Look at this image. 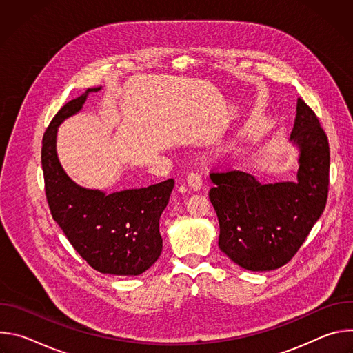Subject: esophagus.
<instances>
[{"mask_svg":"<svg viewBox=\"0 0 353 353\" xmlns=\"http://www.w3.org/2000/svg\"><path fill=\"white\" fill-rule=\"evenodd\" d=\"M187 185L192 190V191H198L203 185V180H201V176L196 173H190L187 176Z\"/></svg>","mask_w":353,"mask_h":353,"instance_id":"esophagus-1","label":"esophagus"}]
</instances>
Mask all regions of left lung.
<instances>
[{"mask_svg": "<svg viewBox=\"0 0 353 353\" xmlns=\"http://www.w3.org/2000/svg\"><path fill=\"white\" fill-rule=\"evenodd\" d=\"M289 141L299 149L296 181L261 184L230 170L211 173L210 199L219 221V248L248 271H271L297 253L328 195L330 146L314 112L297 99Z\"/></svg>", "mask_w": 353, "mask_h": 353, "instance_id": "1", "label": "left lung"}]
</instances>
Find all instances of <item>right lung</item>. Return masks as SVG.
<instances>
[{"label": "right lung", "mask_w": 353, "mask_h": 353, "mask_svg": "<svg viewBox=\"0 0 353 353\" xmlns=\"http://www.w3.org/2000/svg\"><path fill=\"white\" fill-rule=\"evenodd\" d=\"M100 89L102 86L86 89L64 105L47 127L41 142L46 196L53 219L93 270L110 275H139L162 253L159 219L174 180L106 194L72 181L57 157L59 125L82 109L89 93Z\"/></svg>", "instance_id": "obj_1"}]
</instances>
